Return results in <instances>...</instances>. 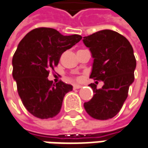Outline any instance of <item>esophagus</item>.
<instances>
[{"instance_id": "obj_1", "label": "esophagus", "mask_w": 148, "mask_h": 148, "mask_svg": "<svg viewBox=\"0 0 148 148\" xmlns=\"http://www.w3.org/2000/svg\"><path fill=\"white\" fill-rule=\"evenodd\" d=\"M82 87V85L80 84H74V89H80Z\"/></svg>"}]
</instances>
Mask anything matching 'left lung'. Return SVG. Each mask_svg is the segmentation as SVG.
Listing matches in <instances>:
<instances>
[{
	"instance_id": "obj_1",
	"label": "left lung",
	"mask_w": 148,
	"mask_h": 148,
	"mask_svg": "<svg viewBox=\"0 0 148 148\" xmlns=\"http://www.w3.org/2000/svg\"><path fill=\"white\" fill-rule=\"evenodd\" d=\"M83 42L94 58L90 78L104 82L101 89L90 84L95 94L84 106L91 117L108 120L121 110L134 81L133 48L124 36L112 30L99 31L84 37Z\"/></svg>"
}]
</instances>
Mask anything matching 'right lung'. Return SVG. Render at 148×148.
I'll list each match as a JSON object with an SVG mask.
<instances>
[{"instance_id": "1", "label": "right lung", "mask_w": 148, "mask_h": 148, "mask_svg": "<svg viewBox=\"0 0 148 148\" xmlns=\"http://www.w3.org/2000/svg\"><path fill=\"white\" fill-rule=\"evenodd\" d=\"M82 39L78 34L64 36L49 27L29 32L19 42L12 58V76L23 106L32 116L48 119L57 116L64 97L73 90L71 84L48 79L60 57Z\"/></svg>"}]
</instances>
